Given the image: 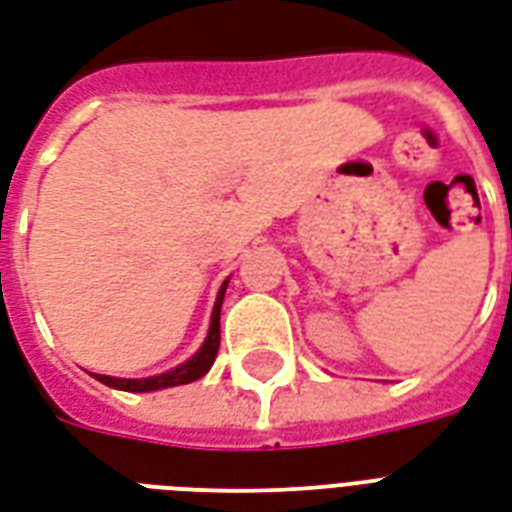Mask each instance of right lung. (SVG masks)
I'll list each match as a JSON object with an SVG mask.
<instances>
[{
    "label": "right lung",
    "mask_w": 512,
    "mask_h": 512,
    "mask_svg": "<svg viewBox=\"0 0 512 512\" xmlns=\"http://www.w3.org/2000/svg\"><path fill=\"white\" fill-rule=\"evenodd\" d=\"M225 290H228V282H222L220 292H217V300H214L212 311V325H209V335L201 349L195 351L193 357L187 362H182L179 368L169 370V373H161V376L150 378H115V376H99L93 373V378H99L101 384L112 386V389H123V392H155V389H169V386L190 384L195 378H201L209 373V368L214 365V357L220 351V308L222 298H225Z\"/></svg>",
    "instance_id": "1"
}]
</instances>
